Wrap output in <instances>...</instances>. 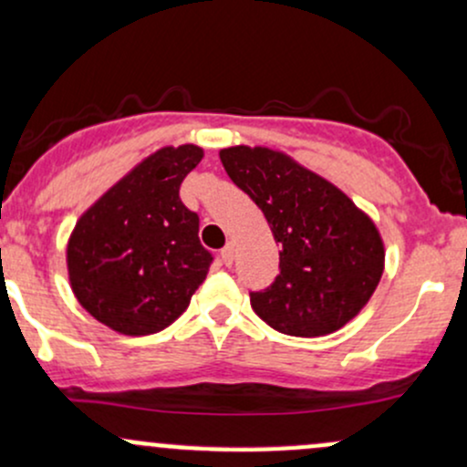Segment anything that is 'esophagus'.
I'll return each mask as SVG.
<instances>
[{
  "mask_svg": "<svg viewBox=\"0 0 467 467\" xmlns=\"http://www.w3.org/2000/svg\"><path fill=\"white\" fill-rule=\"evenodd\" d=\"M233 259H234V248H233V244H228L222 250V261L225 265H233Z\"/></svg>",
  "mask_w": 467,
  "mask_h": 467,
  "instance_id": "34e87169",
  "label": "esophagus"
}]
</instances>
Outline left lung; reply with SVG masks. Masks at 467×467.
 Instances as JSON below:
<instances>
[{"label":"left lung","instance_id":"8db88e82","mask_svg":"<svg viewBox=\"0 0 467 467\" xmlns=\"http://www.w3.org/2000/svg\"><path fill=\"white\" fill-rule=\"evenodd\" d=\"M219 157L281 245L279 275L250 292L253 310L290 337H324L355 319L383 275L386 250L375 222L285 152L233 146Z\"/></svg>","mask_w":467,"mask_h":467}]
</instances>
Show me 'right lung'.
Wrapping results in <instances>:
<instances>
[{
	"label": "right lung",
	"mask_w": 467,
	"mask_h": 467,
	"mask_svg": "<svg viewBox=\"0 0 467 467\" xmlns=\"http://www.w3.org/2000/svg\"><path fill=\"white\" fill-rule=\"evenodd\" d=\"M192 143L166 146L137 163L77 222L66 248L77 301L128 337L163 330L191 304L213 254L179 186L202 161Z\"/></svg>",
	"instance_id": "obj_1"
}]
</instances>
